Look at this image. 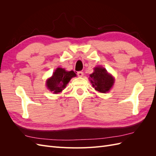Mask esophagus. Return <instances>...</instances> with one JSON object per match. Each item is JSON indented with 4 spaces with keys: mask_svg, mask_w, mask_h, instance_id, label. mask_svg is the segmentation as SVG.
<instances>
[{
    "mask_svg": "<svg viewBox=\"0 0 156 156\" xmlns=\"http://www.w3.org/2000/svg\"><path fill=\"white\" fill-rule=\"evenodd\" d=\"M77 75L79 77H83V72H77Z\"/></svg>",
    "mask_w": 156,
    "mask_h": 156,
    "instance_id": "1",
    "label": "esophagus"
}]
</instances>
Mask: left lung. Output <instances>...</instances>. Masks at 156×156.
Segmentation results:
<instances>
[{"instance_id":"left-lung-1","label":"left lung","mask_w":156,"mask_h":156,"mask_svg":"<svg viewBox=\"0 0 156 156\" xmlns=\"http://www.w3.org/2000/svg\"><path fill=\"white\" fill-rule=\"evenodd\" d=\"M92 86L97 91L105 93L109 91L114 83V78L108 74L107 70L102 67L94 68V72L90 75Z\"/></svg>"}]
</instances>
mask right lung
<instances>
[{"label":"right lung","mask_w":156,"mask_h":156,"mask_svg":"<svg viewBox=\"0 0 156 156\" xmlns=\"http://www.w3.org/2000/svg\"><path fill=\"white\" fill-rule=\"evenodd\" d=\"M76 76L73 71L66 72L64 69L58 68L53 76L47 81V87L55 94L60 92L66 87L70 79Z\"/></svg>","instance_id":"add662e5"}]
</instances>
